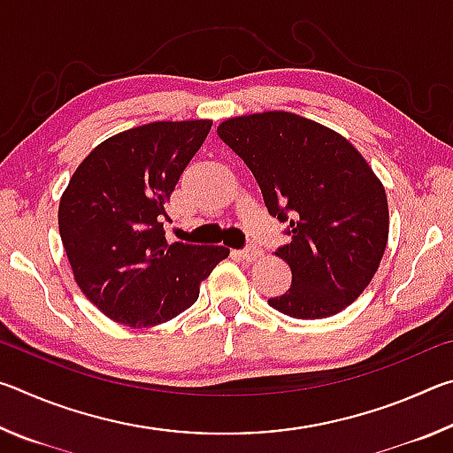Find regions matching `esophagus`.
<instances>
[{
    "label": "esophagus",
    "instance_id": "esophagus-1",
    "mask_svg": "<svg viewBox=\"0 0 453 453\" xmlns=\"http://www.w3.org/2000/svg\"><path fill=\"white\" fill-rule=\"evenodd\" d=\"M237 256H240L242 259H245V262H254L256 257L262 256V250L256 248V245H250V248L237 251Z\"/></svg>",
    "mask_w": 453,
    "mask_h": 453
}]
</instances>
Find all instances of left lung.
Segmentation results:
<instances>
[{"mask_svg": "<svg viewBox=\"0 0 453 453\" xmlns=\"http://www.w3.org/2000/svg\"><path fill=\"white\" fill-rule=\"evenodd\" d=\"M227 143L262 189L267 211L288 221L291 286L273 310L321 319L346 310L370 286L386 251L388 197L362 153L334 129L289 111L221 121Z\"/></svg>", "mask_w": 453, "mask_h": 453, "instance_id": "obj_1", "label": "left lung"}]
</instances>
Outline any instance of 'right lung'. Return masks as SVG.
Returning <instances> with one entry per match:
<instances>
[{
	"label": "right lung",
	"instance_id": "1",
	"mask_svg": "<svg viewBox=\"0 0 453 453\" xmlns=\"http://www.w3.org/2000/svg\"><path fill=\"white\" fill-rule=\"evenodd\" d=\"M210 119L153 121L111 135L83 159L59 199L58 224L73 278L107 318L153 327L194 305L224 245L167 243L175 183Z\"/></svg>",
	"mask_w": 453,
	"mask_h": 453
}]
</instances>
